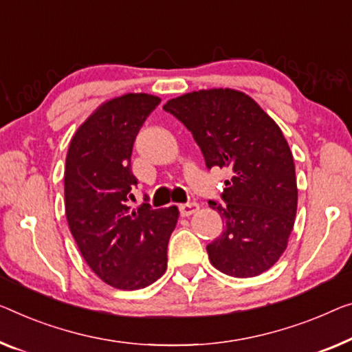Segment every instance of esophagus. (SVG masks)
<instances>
[{
  "label": "esophagus",
  "mask_w": 352,
  "mask_h": 352,
  "mask_svg": "<svg viewBox=\"0 0 352 352\" xmlns=\"http://www.w3.org/2000/svg\"><path fill=\"white\" fill-rule=\"evenodd\" d=\"M199 210V206L196 202H188V204H182L180 206V214L182 217H191L192 213H196Z\"/></svg>",
  "instance_id": "1"
}]
</instances>
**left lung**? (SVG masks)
Here are the masks:
<instances>
[{
    "mask_svg": "<svg viewBox=\"0 0 352 352\" xmlns=\"http://www.w3.org/2000/svg\"><path fill=\"white\" fill-rule=\"evenodd\" d=\"M162 109L192 133L208 169L230 172L224 182V230L207 245L214 269L235 278L264 274L285 253L297 212L294 158L280 126L253 98L210 88L169 99Z\"/></svg>",
    "mask_w": 352,
    "mask_h": 352,
    "instance_id": "obj_1",
    "label": "left lung"
}]
</instances>
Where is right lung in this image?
Segmentation results:
<instances>
[{
	"mask_svg": "<svg viewBox=\"0 0 352 352\" xmlns=\"http://www.w3.org/2000/svg\"><path fill=\"white\" fill-rule=\"evenodd\" d=\"M161 99L126 93L102 102L72 135L65 167V210L82 258L123 291L150 286L167 269L178 208L128 207L138 178L131 153L140 126Z\"/></svg>",
	"mask_w": 352,
	"mask_h": 352,
	"instance_id": "1",
	"label": "right lung"
}]
</instances>
